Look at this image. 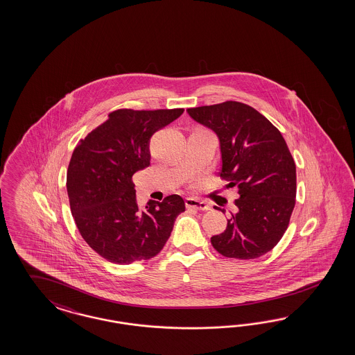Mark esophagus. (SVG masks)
Here are the masks:
<instances>
[{"instance_id": "obj_1", "label": "esophagus", "mask_w": 355, "mask_h": 355, "mask_svg": "<svg viewBox=\"0 0 355 355\" xmlns=\"http://www.w3.org/2000/svg\"><path fill=\"white\" fill-rule=\"evenodd\" d=\"M186 207L187 208H195V209H199V211H208L211 209V205L203 202V200H199V199H195V198H187L186 199Z\"/></svg>"}]
</instances>
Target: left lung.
<instances>
[{
    "label": "left lung",
    "mask_w": 355,
    "mask_h": 355,
    "mask_svg": "<svg viewBox=\"0 0 355 355\" xmlns=\"http://www.w3.org/2000/svg\"><path fill=\"white\" fill-rule=\"evenodd\" d=\"M187 113L217 134L218 175L239 193L236 214L221 234L211 238L212 246L241 260L267 254L286 232L295 205V162L286 141L257 109L239 101L189 107Z\"/></svg>",
    "instance_id": "1"
}]
</instances>
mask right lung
I'll list each match as a JSON object with an SVG mask.
<instances>
[{"mask_svg":"<svg viewBox=\"0 0 355 355\" xmlns=\"http://www.w3.org/2000/svg\"><path fill=\"white\" fill-rule=\"evenodd\" d=\"M182 107L117 109L79 140L66 187L76 227L88 246L114 264L156 257L186 207L180 195L140 208L132 175L150 165V137L178 119Z\"/></svg>","mask_w":355,"mask_h":355,"instance_id":"1","label":"right lung"}]
</instances>
